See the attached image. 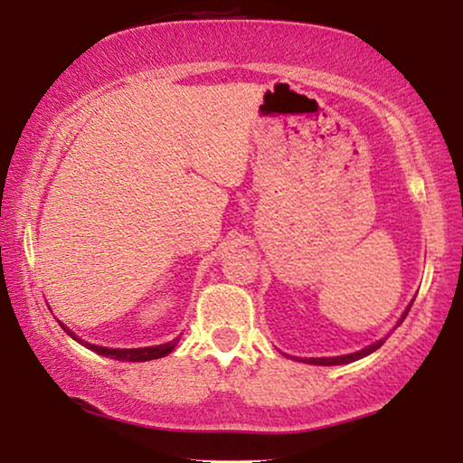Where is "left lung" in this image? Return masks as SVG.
I'll return each mask as SVG.
<instances>
[{
    "label": "left lung",
    "instance_id": "1",
    "mask_svg": "<svg viewBox=\"0 0 463 463\" xmlns=\"http://www.w3.org/2000/svg\"><path fill=\"white\" fill-rule=\"evenodd\" d=\"M409 309H411V306L407 307V312L402 314V318H401V322L407 318V314H409ZM401 322H398V325H401ZM385 344V339H379L377 344H373V345H369V347H364V350H360V352H354V354H345V356H333V358H309V360H306L307 364H322V366H333V364H347V363H354V360H358V358H363V356H366V354H371V352H375L377 347H382Z\"/></svg>",
    "mask_w": 463,
    "mask_h": 463
}]
</instances>
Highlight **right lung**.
<instances>
[{
  "instance_id": "obj_1",
  "label": "right lung",
  "mask_w": 463,
  "mask_h": 463,
  "mask_svg": "<svg viewBox=\"0 0 463 463\" xmlns=\"http://www.w3.org/2000/svg\"><path fill=\"white\" fill-rule=\"evenodd\" d=\"M61 326H62V325H61ZM62 328H65L69 337H73L75 341H80V344H81V345H86L88 350L97 352V354H100V356L113 358V360H126V363H143V360H154V358H162V356H166V354H170V352L175 350L176 341H179V339H173V341H168V344H164V345L135 347V350H111V347H99V345L88 344V341H81V339L75 337V335H73L71 331H69L67 326H62Z\"/></svg>"
}]
</instances>
